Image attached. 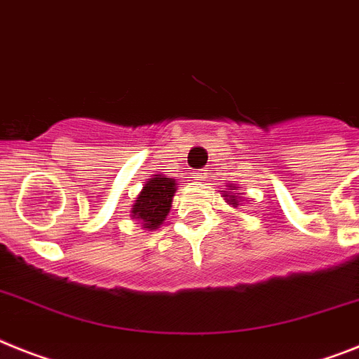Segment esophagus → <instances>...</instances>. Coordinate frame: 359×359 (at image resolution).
Here are the masks:
<instances>
[{
    "mask_svg": "<svg viewBox=\"0 0 359 359\" xmlns=\"http://www.w3.org/2000/svg\"><path fill=\"white\" fill-rule=\"evenodd\" d=\"M208 179V170H197L194 173V180H197V182H203V180Z\"/></svg>",
    "mask_w": 359,
    "mask_h": 359,
    "instance_id": "esophagus-1",
    "label": "esophagus"
}]
</instances>
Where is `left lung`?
Segmentation results:
<instances>
[{
    "label": "left lung",
    "mask_w": 359,
    "mask_h": 359,
    "mask_svg": "<svg viewBox=\"0 0 359 359\" xmlns=\"http://www.w3.org/2000/svg\"><path fill=\"white\" fill-rule=\"evenodd\" d=\"M224 197H226V203L231 204L233 208H237L241 203H243V198H241L239 194H224Z\"/></svg>",
    "instance_id": "8db88e82"
}]
</instances>
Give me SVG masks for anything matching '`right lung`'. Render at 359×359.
<instances>
[{
  "mask_svg": "<svg viewBox=\"0 0 359 359\" xmlns=\"http://www.w3.org/2000/svg\"><path fill=\"white\" fill-rule=\"evenodd\" d=\"M175 191V179L164 175H153V179H147L142 191L137 195V201L131 208V217L135 221H140L138 224H142L146 230H156L170 213Z\"/></svg>",
  "mask_w": 359,
  "mask_h": 359,
  "instance_id": "right-lung-1",
  "label": "right lung"
}]
</instances>
